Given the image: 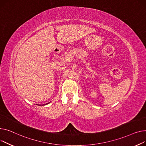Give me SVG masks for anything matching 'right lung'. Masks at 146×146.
<instances>
[{
	"mask_svg": "<svg viewBox=\"0 0 146 146\" xmlns=\"http://www.w3.org/2000/svg\"><path fill=\"white\" fill-rule=\"evenodd\" d=\"M47 104H48V103H47ZM47 104H44V105H42V106H44V105H46ZM39 106H40V105H39Z\"/></svg>",
	"mask_w": 146,
	"mask_h": 146,
	"instance_id": "1",
	"label": "right lung"
}]
</instances>
